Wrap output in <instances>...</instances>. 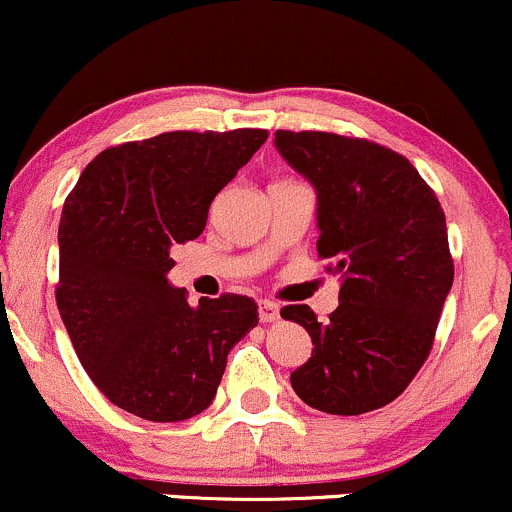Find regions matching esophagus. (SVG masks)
I'll return each mask as SVG.
<instances>
[{"label": "esophagus", "instance_id": "1", "mask_svg": "<svg viewBox=\"0 0 512 512\" xmlns=\"http://www.w3.org/2000/svg\"><path fill=\"white\" fill-rule=\"evenodd\" d=\"M280 317V307L271 300H261L258 302V321L261 324H271V321H278Z\"/></svg>", "mask_w": 512, "mask_h": 512}]
</instances>
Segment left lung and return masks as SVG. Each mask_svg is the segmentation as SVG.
<instances>
[{
    "label": "left lung",
    "instance_id": "left-lung-1",
    "mask_svg": "<svg viewBox=\"0 0 512 512\" xmlns=\"http://www.w3.org/2000/svg\"><path fill=\"white\" fill-rule=\"evenodd\" d=\"M275 149L317 191V254L341 275L321 324L307 304L280 317L312 338L290 375L307 406L358 416L387 406L426 363L450 295L445 212L409 159L333 132H275Z\"/></svg>",
    "mask_w": 512,
    "mask_h": 512
}]
</instances>
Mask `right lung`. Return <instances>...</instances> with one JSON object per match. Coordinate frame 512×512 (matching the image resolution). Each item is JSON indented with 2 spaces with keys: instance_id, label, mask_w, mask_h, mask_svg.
I'll list each match as a JSON object with an SVG mask.
<instances>
[{
  "instance_id": "obj_1",
  "label": "right lung",
  "mask_w": 512,
  "mask_h": 512,
  "mask_svg": "<svg viewBox=\"0 0 512 512\" xmlns=\"http://www.w3.org/2000/svg\"><path fill=\"white\" fill-rule=\"evenodd\" d=\"M266 130L164 132L101 152L62 208L57 309L103 396L154 423L198 416L258 324L251 297L186 302L171 246L198 239L215 195Z\"/></svg>"
}]
</instances>
